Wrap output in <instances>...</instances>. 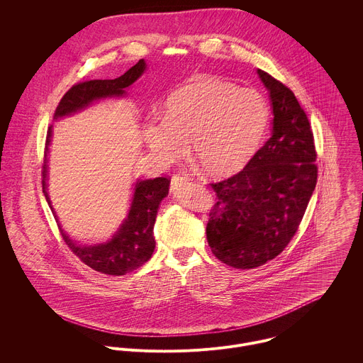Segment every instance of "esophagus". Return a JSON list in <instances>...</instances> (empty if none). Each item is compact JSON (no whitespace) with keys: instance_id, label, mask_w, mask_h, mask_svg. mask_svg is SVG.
I'll return each instance as SVG.
<instances>
[{"instance_id":"esophagus-1","label":"esophagus","mask_w":363,"mask_h":363,"mask_svg":"<svg viewBox=\"0 0 363 363\" xmlns=\"http://www.w3.org/2000/svg\"><path fill=\"white\" fill-rule=\"evenodd\" d=\"M189 182V177L186 173H177V174H173L172 177V182H170V190L172 191H177L184 183Z\"/></svg>"}]
</instances>
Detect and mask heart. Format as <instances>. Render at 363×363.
Returning a JSON list of instances; mask_svg holds the SVG:
<instances>
[{"label":"heart","instance_id":"b5f03b06","mask_svg":"<svg viewBox=\"0 0 363 363\" xmlns=\"http://www.w3.org/2000/svg\"><path fill=\"white\" fill-rule=\"evenodd\" d=\"M268 123V107L252 89L201 78L174 92L163 117L145 124L144 140L151 154L164 163L191 152L212 176L233 173L255 154Z\"/></svg>","mask_w":363,"mask_h":363}]
</instances>
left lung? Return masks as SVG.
Listing matches in <instances>:
<instances>
[{
	"label": "left lung",
	"instance_id": "8db88e82",
	"mask_svg": "<svg viewBox=\"0 0 363 363\" xmlns=\"http://www.w3.org/2000/svg\"><path fill=\"white\" fill-rule=\"evenodd\" d=\"M269 92L272 133L239 173L209 183L216 203L207 240L215 257L240 269L275 259L292 240L317 183L309 118L294 92L257 69Z\"/></svg>",
	"mask_w": 363,
	"mask_h": 363
}]
</instances>
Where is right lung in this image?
Segmentation results:
<instances>
[{
	"label": "right lung",
	"instance_id": "add662e5",
	"mask_svg": "<svg viewBox=\"0 0 363 363\" xmlns=\"http://www.w3.org/2000/svg\"><path fill=\"white\" fill-rule=\"evenodd\" d=\"M144 69L145 61L140 60L134 67H131L127 72L116 79H92L72 85L61 98L54 111V118L75 113L77 110L86 107L96 99L108 96H123L125 94L124 89L133 85L143 75ZM50 137L52 127L48 131L45 154H48L49 151ZM46 162L48 159L45 155V163L42 167V186L45 197L50 206V200L46 191ZM169 184L170 179L166 176L143 182L138 180L135 184V191L128 216L125 218L117 233L111 238V240L96 246H81L71 240L58 226L65 245L84 264L107 275H125L127 272L143 267L151 259L155 249L154 225L156 213L160 201L169 193ZM52 213L55 216L54 211Z\"/></svg>",
	"mask_w": 363,
	"mask_h": 363
}]
</instances>
